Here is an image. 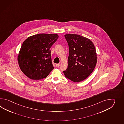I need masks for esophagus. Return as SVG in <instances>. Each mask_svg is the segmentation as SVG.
<instances>
[{
	"mask_svg": "<svg viewBox=\"0 0 124 124\" xmlns=\"http://www.w3.org/2000/svg\"><path fill=\"white\" fill-rule=\"evenodd\" d=\"M60 66V63H58V64H56V66L57 67H59V66Z\"/></svg>",
	"mask_w": 124,
	"mask_h": 124,
	"instance_id": "obj_1",
	"label": "esophagus"
}]
</instances>
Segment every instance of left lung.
<instances>
[{"instance_id":"left-lung-1","label":"left lung","mask_w":124,"mask_h":124,"mask_svg":"<svg viewBox=\"0 0 124 124\" xmlns=\"http://www.w3.org/2000/svg\"><path fill=\"white\" fill-rule=\"evenodd\" d=\"M69 48L68 67L65 76L74 82L84 80L95 68L97 55L94 45L89 39L76 34L65 35Z\"/></svg>"}]
</instances>
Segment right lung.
<instances>
[{"instance_id": "add662e5", "label": "right lung", "mask_w": 124, "mask_h": 124, "mask_svg": "<svg viewBox=\"0 0 124 124\" xmlns=\"http://www.w3.org/2000/svg\"><path fill=\"white\" fill-rule=\"evenodd\" d=\"M57 34H39L24 41L18 56L19 67L30 79L46 78L54 69L50 48L58 39Z\"/></svg>"}]
</instances>
